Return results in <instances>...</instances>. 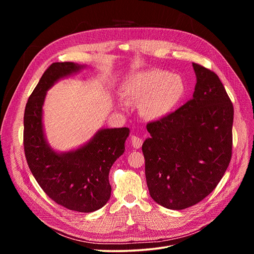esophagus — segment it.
Wrapping results in <instances>:
<instances>
[{
  "label": "esophagus",
  "mask_w": 254,
  "mask_h": 254,
  "mask_svg": "<svg viewBox=\"0 0 254 254\" xmlns=\"http://www.w3.org/2000/svg\"><path fill=\"white\" fill-rule=\"evenodd\" d=\"M130 142H131V146L134 149H139L142 144V139L140 137H138L137 135H131Z\"/></svg>",
  "instance_id": "34e87169"
}]
</instances>
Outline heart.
Instances as JSON below:
<instances>
[{
	"mask_svg": "<svg viewBox=\"0 0 254 254\" xmlns=\"http://www.w3.org/2000/svg\"><path fill=\"white\" fill-rule=\"evenodd\" d=\"M185 94L184 79L161 69L136 72L122 85V96L126 101L139 102L140 116L152 122L160 121L173 113Z\"/></svg>",
	"mask_w": 254,
	"mask_h": 254,
	"instance_id": "1",
	"label": "heart"
}]
</instances>
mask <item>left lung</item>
I'll return each mask as SVG.
<instances>
[{
    "instance_id": "left-lung-1",
    "label": "left lung",
    "mask_w": 254,
    "mask_h": 254,
    "mask_svg": "<svg viewBox=\"0 0 254 254\" xmlns=\"http://www.w3.org/2000/svg\"><path fill=\"white\" fill-rule=\"evenodd\" d=\"M192 99L148 124L142 143L150 195L165 208L183 210L207 197L231 160L233 105L219 77L193 63Z\"/></svg>"
}]
</instances>
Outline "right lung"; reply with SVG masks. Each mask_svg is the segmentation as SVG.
<instances>
[{
    "instance_id": "right-lung-1",
    "label": "right lung",
    "mask_w": 254,
    "mask_h": 254,
    "mask_svg": "<svg viewBox=\"0 0 254 254\" xmlns=\"http://www.w3.org/2000/svg\"><path fill=\"white\" fill-rule=\"evenodd\" d=\"M84 67L74 62H55L44 72L26 104L24 150L31 173L54 202L69 210L89 213L100 209L111 198L108 174L125 153L128 127L100 128L79 148L56 152L48 143L43 127L47 91Z\"/></svg>"
}]
</instances>
